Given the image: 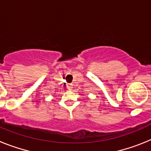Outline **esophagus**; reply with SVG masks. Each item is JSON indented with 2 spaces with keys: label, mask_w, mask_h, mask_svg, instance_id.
<instances>
[{
  "label": "esophagus",
  "mask_w": 151,
  "mask_h": 151,
  "mask_svg": "<svg viewBox=\"0 0 151 151\" xmlns=\"http://www.w3.org/2000/svg\"><path fill=\"white\" fill-rule=\"evenodd\" d=\"M66 87H67V89L69 91H71L73 89V85L72 84H67L66 85Z\"/></svg>",
  "instance_id": "obj_1"
}]
</instances>
